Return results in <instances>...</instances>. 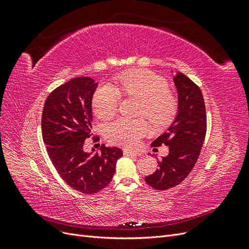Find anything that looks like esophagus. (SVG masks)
I'll list each match as a JSON object with an SVG mask.
<instances>
[{
    "label": "esophagus",
    "mask_w": 249,
    "mask_h": 249,
    "mask_svg": "<svg viewBox=\"0 0 249 249\" xmlns=\"http://www.w3.org/2000/svg\"><path fill=\"white\" fill-rule=\"evenodd\" d=\"M124 155L125 156H138L139 154L137 152H135V150H131V149H124Z\"/></svg>",
    "instance_id": "esophagus-1"
}]
</instances>
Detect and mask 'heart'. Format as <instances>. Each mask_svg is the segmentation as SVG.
I'll list each match as a JSON object with an SVG mask.
<instances>
[{"instance_id":"heart-1","label":"heart","mask_w":249,"mask_h":249,"mask_svg":"<svg viewBox=\"0 0 249 249\" xmlns=\"http://www.w3.org/2000/svg\"><path fill=\"white\" fill-rule=\"evenodd\" d=\"M116 89L109 84L96 88L92 96L94 114L106 120L116 114L120 100L119 93L140 100L139 116H146L156 126L167 125L178 111V97L168 88V83L160 74L150 71L133 70L115 78ZM147 132L144 118H120L106 129L108 140L125 147L136 146Z\"/></svg>"}]
</instances>
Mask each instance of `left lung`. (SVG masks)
Returning a JSON list of instances; mask_svg holds the SVG:
<instances>
[{"label":"left lung","mask_w":249,"mask_h":249,"mask_svg":"<svg viewBox=\"0 0 249 249\" xmlns=\"http://www.w3.org/2000/svg\"><path fill=\"white\" fill-rule=\"evenodd\" d=\"M178 94V112L166 133L152 145L169 147V153L158 160V168L145 178L156 190H167L180 184L196 163L207 133V113L200 88L185 74L173 78Z\"/></svg>","instance_id":"left-lung-1"}]
</instances>
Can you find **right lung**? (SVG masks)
I'll return each mask as SVG.
<instances>
[{
    "label": "right lung",
    "instance_id": "right-lung-1",
    "mask_svg": "<svg viewBox=\"0 0 249 249\" xmlns=\"http://www.w3.org/2000/svg\"><path fill=\"white\" fill-rule=\"evenodd\" d=\"M96 86L87 77L64 83L49 94L41 116L42 139L53 165L67 185L85 194L109 185L115 163L123 156L120 148L104 144L94 156L83 149L85 140L93 136L91 101Z\"/></svg>",
    "mask_w": 249,
    "mask_h": 249
}]
</instances>
